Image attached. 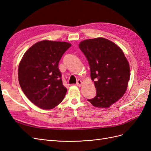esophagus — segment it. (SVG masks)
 Returning a JSON list of instances; mask_svg holds the SVG:
<instances>
[{
  "instance_id": "obj_1",
  "label": "esophagus",
  "mask_w": 151,
  "mask_h": 151,
  "mask_svg": "<svg viewBox=\"0 0 151 151\" xmlns=\"http://www.w3.org/2000/svg\"><path fill=\"white\" fill-rule=\"evenodd\" d=\"M82 84H83V83H82V81L81 80H77V83H76V85L77 86H81L82 85Z\"/></svg>"
}]
</instances>
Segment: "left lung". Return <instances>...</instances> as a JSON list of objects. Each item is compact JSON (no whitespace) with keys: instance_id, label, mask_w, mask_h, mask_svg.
Here are the masks:
<instances>
[{"instance_id":"8db88e82","label":"left lung","mask_w":151,"mask_h":151,"mask_svg":"<svg viewBox=\"0 0 151 151\" xmlns=\"http://www.w3.org/2000/svg\"><path fill=\"white\" fill-rule=\"evenodd\" d=\"M88 61L96 96L88 99L95 107L107 108L125 94L130 79V67L124 53L107 39L97 38L79 45Z\"/></svg>"}]
</instances>
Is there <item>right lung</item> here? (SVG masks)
Wrapping results in <instances>:
<instances>
[{"label":"right lung","mask_w":151,"mask_h":151,"mask_svg":"<svg viewBox=\"0 0 151 151\" xmlns=\"http://www.w3.org/2000/svg\"><path fill=\"white\" fill-rule=\"evenodd\" d=\"M71 44L43 40L24 54L18 68L21 88L30 101L44 109L54 108L65 97L58 62Z\"/></svg>","instance_id":"right-lung-1"}]
</instances>
